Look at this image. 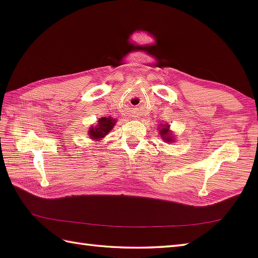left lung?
I'll use <instances>...</instances> for the list:
<instances>
[{
	"label": "left lung",
	"mask_w": 258,
	"mask_h": 258,
	"mask_svg": "<svg viewBox=\"0 0 258 258\" xmlns=\"http://www.w3.org/2000/svg\"><path fill=\"white\" fill-rule=\"evenodd\" d=\"M160 134L162 136V139L165 140L166 142H171L174 139V138H172L171 133H169V125L168 124H164L161 126Z\"/></svg>",
	"instance_id": "8db88e82"
}]
</instances>
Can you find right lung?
Here are the masks:
<instances>
[{
  "instance_id": "1",
  "label": "right lung",
  "mask_w": 258,
  "mask_h": 258,
  "mask_svg": "<svg viewBox=\"0 0 258 258\" xmlns=\"http://www.w3.org/2000/svg\"><path fill=\"white\" fill-rule=\"evenodd\" d=\"M116 120L113 119L112 117H102L98 119L96 126H92L89 131L90 138L92 140H100L104 138L109 131L112 130Z\"/></svg>"
}]
</instances>
